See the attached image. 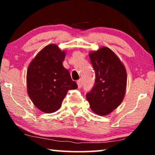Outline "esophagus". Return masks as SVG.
I'll use <instances>...</instances> for the list:
<instances>
[{"instance_id": "esophagus-1", "label": "esophagus", "mask_w": 155, "mask_h": 155, "mask_svg": "<svg viewBox=\"0 0 155 155\" xmlns=\"http://www.w3.org/2000/svg\"><path fill=\"white\" fill-rule=\"evenodd\" d=\"M77 84H78V88L81 87L82 85V79H80L79 80H78V81L77 82Z\"/></svg>"}]
</instances>
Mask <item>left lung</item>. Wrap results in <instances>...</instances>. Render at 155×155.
Here are the masks:
<instances>
[{"label":"left lung","mask_w":155,"mask_h":155,"mask_svg":"<svg viewBox=\"0 0 155 155\" xmlns=\"http://www.w3.org/2000/svg\"><path fill=\"white\" fill-rule=\"evenodd\" d=\"M96 75L94 86L86 95L92 111L99 116L111 114L124 100L127 73L124 63L113 51L102 46L89 53Z\"/></svg>","instance_id":"8db88e82"}]
</instances>
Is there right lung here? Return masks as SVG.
I'll return each mask as SVG.
<instances>
[{
	"mask_svg": "<svg viewBox=\"0 0 155 155\" xmlns=\"http://www.w3.org/2000/svg\"><path fill=\"white\" fill-rule=\"evenodd\" d=\"M65 58V51L51 44L38 53L27 68V94L34 105L44 113L58 110L68 91L78 88L63 67Z\"/></svg>",
	"mask_w": 155,
	"mask_h": 155,
	"instance_id": "right-lung-1",
	"label": "right lung"
}]
</instances>
